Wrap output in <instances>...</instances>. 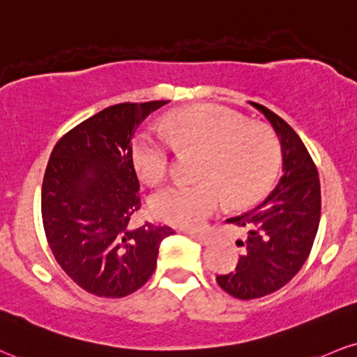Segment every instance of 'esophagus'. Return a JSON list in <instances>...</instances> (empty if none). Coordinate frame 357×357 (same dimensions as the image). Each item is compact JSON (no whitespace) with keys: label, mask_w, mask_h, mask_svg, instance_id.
Returning <instances> with one entry per match:
<instances>
[{"label":"esophagus","mask_w":357,"mask_h":357,"mask_svg":"<svg viewBox=\"0 0 357 357\" xmlns=\"http://www.w3.org/2000/svg\"><path fill=\"white\" fill-rule=\"evenodd\" d=\"M190 236H191L192 239H196V241H197V243H201V244H209V243L213 241L211 236H209V234H204V233H191Z\"/></svg>","instance_id":"esophagus-1"}]
</instances>
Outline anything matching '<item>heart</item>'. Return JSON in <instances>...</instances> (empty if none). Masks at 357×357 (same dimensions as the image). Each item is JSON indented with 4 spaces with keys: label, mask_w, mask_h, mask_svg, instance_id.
<instances>
[{
    "label": "heart",
    "mask_w": 357,
    "mask_h": 357,
    "mask_svg": "<svg viewBox=\"0 0 357 357\" xmlns=\"http://www.w3.org/2000/svg\"><path fill=\"white\" fill-rule=\"evenodd\" d=\"M176 153L201 154L195 184H174L153 197L161 221L201 227L220 209L256 203L273 186L281 166V143L271 128L249 123L222 106H192L167 116L162 131L143 130L132 141V161L144 181L167 178Z\"/></svg>",
    "instance_id": "heart-1"
}]
</instances>
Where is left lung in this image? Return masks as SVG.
I'll return each mask as SVG.
<instances>
[{
	"label": "left lung",
	"instance_id": "1",
	"mask_svg": "<svg viewBox=\"0 0 357 357\" xmlns=\"http://www.w3.org/2000/svg\"><path fill=\"white\" fill-rule=\"evenodd\" d=\"M273 124L282 146V178L251 211L227 222L246 233L234 271L218 276L227 294L257 299L281 289L306 263L321 218V184L311 154L281 116L252 102Z\"/></svg>",
	"mask_w": 357,
	"mask_h": 357
}]
</instances>
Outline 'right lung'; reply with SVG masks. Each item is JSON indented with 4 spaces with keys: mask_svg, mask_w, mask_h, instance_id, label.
<instances>
[{
    "mask_svg": "<svg viewBox=\"0 0 357 357\" xmlns=\"http://www.w3.org/2000/svg\"><path fill=\"white\" fill-rule=\"evenodd\" d=\"M167 101L119 102L59 137L41 190L46 239L64 273L86 293L124 298L146 284L169 226L131 227L141 208L132 136Z\"/></svg>",
    "mask_w": 357,
    "mask_h": 357,
    "instance_id": "add662e5",
    "label": "right lung"
}]
</instances>
